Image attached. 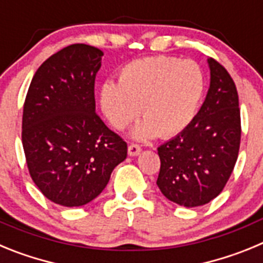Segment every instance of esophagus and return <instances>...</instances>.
Listing matches in <instances>:
<instances>
[{
  "instance_id": "obj_1",
  "label": "esophagus",
  "mask_w": 263,
  "mask_h": 263,
  "mask_svg": "<svg viewBox=\"0 0 263 263\" xmlns=\"http://www.w3.org/2000/svg\"><path fill=\"white\" fill-rule=\"evenodd\" d=\"M127 153H129L130 157H136V155H138L139 153H141V147H139V145H137V143H130V145L127 146Z\"/></svg>"
}]
</instances>
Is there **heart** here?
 Returning <instances> with one entry per match:
<instances>
[{
    "instance_id": "heart-1",
    "label": "heart",
    "mask_w": 263,
    "mask_h": 263,
    "mask_svg": "<svg viewBox=\"0 0 263 263\" xmlns=\"http://www.w3.org/2000/svg\"><path fill=\"white\" fill-rule=\"evenodd\" d=\"M205 90L201 68L192 60L152 57L133 60L121 69L118 83L104 81L100 106L116 129H124L142 110L137 138L179 134L190 126Z\"/></svg>"
}]
</instances>
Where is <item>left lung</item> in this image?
Masks as SVG:
<instances>
[{
    "label": "left lung",
    "mask_w": 263,
    "mask_h": 263,
    "mask_svg": "<svg viewBox=\"0 0 263 263\" xmlns=\"http://www.w3.org/2000/svg\"><path fill=\"white\" fill-rule=\"evenodd\" d=\"M211 84L190 126L158 147L160 192L179 205L210 203L224 190L241 141L238 93L229 72L210 58Z\"/></svg>",
    "instance_id": "1"
}]
</instances>
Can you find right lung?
Wrapping results in <instances>:
<instances>
[{
	"label": "right lung",
	"instance_id": "1",
	"mask_svg": "<svg viewBox=\"0 0 263 263\" xmlns=\"http://www.w3.org/2000/svg\"><path fill=\"white\" fill-rule=\"evenodd\" d=\"M104 53L76 43L48 58L32 78L22 117V145L32 182L63 206L103 192L127 145L96 113L95 79Z\"/></svg>",
	"mask_w": 263,
	"mask_h": 263
}]
</instances>
